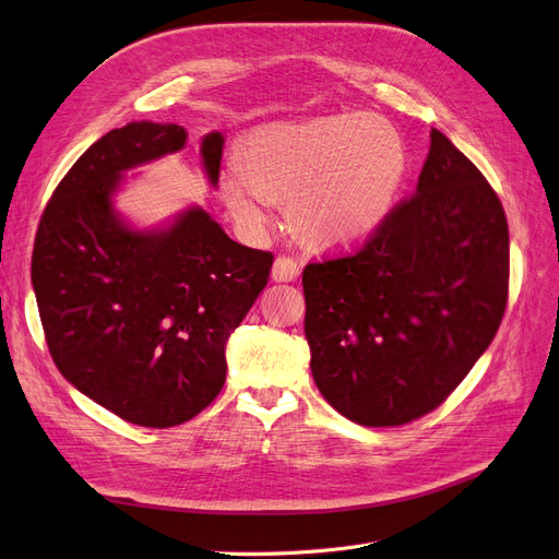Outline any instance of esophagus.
<instances>
[{
	"instance_id": "1",
	"label": "esophagus",
	"mask_w": 559,
	"mask_h": 559,
	"mask_svg": "<svg viewBox=\"0 0 559 559\" xmlns=\"http://www.w3.org/2000/svg\"><path fill=\"white\" fill-rule=\"evenodd\" d=\"M300 275V265L292 257H277L273 263V280L275 282H294Z\"/></svg>"
}]
</instances>
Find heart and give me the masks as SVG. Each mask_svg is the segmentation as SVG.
<instances>
[{"label": "heart", "instance_id": "b5f03b06", "mask_svg": "<svg viewBox=\"0 0 559 559\" xmlns=\"http://www.w3.org/2000/svg\"><path fill=\"white\" fill-rule=\"evenodd\" d=\"M408 173L401 132L364 111L319 116L253 130L242 163H230L218 189L247 233H265L275 200L289 224L317 247L354 245L382 226Z\"/></svg>", "mask_w": 559, "mask_h": 559}]
</instances>
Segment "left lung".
<instances>
[{"label": "left lung", "instance_id": "8db88e82", "mask_svg": "<svg viewBox=\"0 0 559 559\" xmlns=\"http://www.w3.org/2000/svg\"><path fill=\"white\" fill-rule=\"evenodd\" d=\"M312 378L364 427L438 408L492 343L509 300V222L443 132L417 191L352 253L302 270Z\"/></svg>", "mask_w": 559, "mask_h": 559}]
</instances>
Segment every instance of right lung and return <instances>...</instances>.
<instances>
[{
    "label": "right lung",
    "mask_w": 559,
    "mask_h": 559,
    "mask_svg": "<svg viewBox=\"0 0 559 559\" xmlns=\"http://www.w3.org/2000/svg\"><path fill=\"white\" fill-rule=\"evenodd\" d=\"M186 130L134 121L99 138L50 195L32 251L48 352L81 394L130 425L177 427L218 396L226 341L265 289L273 253L233 242L200 207L134 230L114 210L126 170L175 154ZM218 181L224 134L200 146Z\"/></svg>",
    "instance_id": "add662e5"
}]
</instances>
